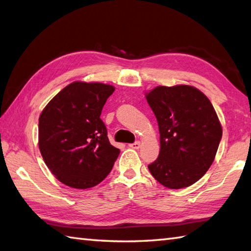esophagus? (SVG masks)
<instances>
[{
    "mask_svg": "<svg viewBox=\"0 0 251 251\" xmlns=\"http://www.w3.org/2000/svg\"><path fill=\"white\" fill-rule=\"evenodd\" d=\"M129 148H131V149H139L140 148V141H136L134 143H130Z\"/></svg>",
    "mask_w": 251,
    "mask_h": 251,
    "instance_id": "1",
    "label": "esophagus"
}]
</instances>
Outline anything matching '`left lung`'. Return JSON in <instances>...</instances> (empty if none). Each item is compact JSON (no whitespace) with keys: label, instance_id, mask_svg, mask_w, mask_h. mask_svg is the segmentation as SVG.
Listing matches in <instances>:
<instances>
[{"label":"left lung","instance_id":"obj_1","mask_svg":"<svg viewBox=\"0 0 251 251\" xmlns=\"http://www.w3.org/2000/svg\"><path fill=\"white\" fill-rule=\"evenodd\" d=\"M146 97L157 120L161 142L158 157L149 170L166 188L192 185L211 166L222 137L214 106L189 85L157 86Z\"/></svg>","mask_w":251,"mask_h":251}]
</instances>
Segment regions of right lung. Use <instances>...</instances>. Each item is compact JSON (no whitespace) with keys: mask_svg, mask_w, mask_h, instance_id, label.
Masks as SVG:
<instances>
[{"mask_svg":"<svg viewBox=\"0 0 251 251\" xmlns=\"http://www.w3.org/2000/svg\"><path fill=\"white\" fill-rule=\"evenodd\" d=\"M114 87L73 82L52 98L39 119V148L55 177L74 189L100 183L111 172L120 150L109 141L100 119Z\"/></svg>","mask_w":251,"mask_h":251,"instance_id":"right-lung-1","label":"right lung"}]
</instances>
